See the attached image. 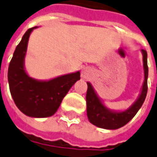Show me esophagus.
<instances>
[{"instance_id": "1", "label": "esophagus", "mask_w": 157, "mask_h": 157, "mask_svg": "<svg viewBox=\"0 0 157 157\" xmlns=\"http://www.w3.org/2000/svg\"><path fill=\"white\" fill-rule=\"evenodd\" d=\"M90 73H91V70L88 67H84L82 69V71H81V76L84 78H86L90 76Z\"/></svg>"}]
</instances>
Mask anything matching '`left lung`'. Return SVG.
<instances>
[{"mask_svg":"<svg viewBox=\"0 0 157 157\" xmlns=\"http://www.w3.org/2000/svg\"><path fill=\"white\" fill-rule=\"evenodd\" d=\"M143 54L144 80L141 91L136 100L131 105L124 110H111L105 105L99 96L97 94L93 86L90 82H87V92H86V111L90 123L105 130H117L128 124L137 111L142 107L148 91V64H147V52L141 50Z\"/></svg>","mask_w":157,"mask_h":157,"instance_id":"obj_1","label":"left lung"}]
</instances>
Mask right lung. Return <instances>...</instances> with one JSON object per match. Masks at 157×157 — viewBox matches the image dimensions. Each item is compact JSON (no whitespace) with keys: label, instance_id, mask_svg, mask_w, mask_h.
Masks as SVG:
<instances>
[{"label":"right lung","instance_id":"add662e5","mask_svg":"<svg viewBox=\"0 0 157 157\" xmlns=\"http://www.w3.org/2000/svg\"><path fill=\"white\" fill-rule=\"evenodd\" d=\"M38 27L29 28L13 52L7 71L10 93L18 109L27 117H48L56 112L64 97L77 81L78 71L60 75L48 80H39L27 74L25 57L31 33Z\"/></svg>","mask_w":157,"mask_h":157}]
</instances>
